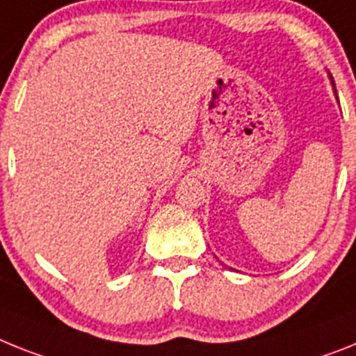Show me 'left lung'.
Returning <instances> with one entry per match:
<instances>
[{
    "label": "left lung",
    "mask_w": 356,
    "mask_h": 356,
    "mask_svg": "<svg viewBox=\"0 0 356 356\" xmlns=\"http://www.w3.org/2000/svg\"><path fill=\"white\" fill-rule=\"evenodd\" d=\"M330 81H331V84H333V91H335V95H337V90H335V83H333V77H331V75H330Z\"/></svg>",
    "instance_id": "left-lung-1"
}]
</instances>
